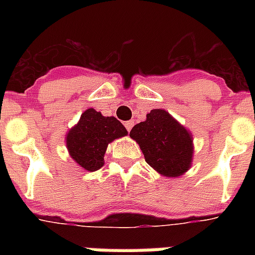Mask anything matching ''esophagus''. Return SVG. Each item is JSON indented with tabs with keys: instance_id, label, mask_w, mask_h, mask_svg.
<instances>
[{
	"instance_id": "1",
	"label": "esophagus",
	"mask_w": 255,
	"mask_h": 255,
	"mask_svg": "<svg viewBox=\"0 0 255 255\" xmlns=\"http://www.w3.org/2000/svg\"><path fill=\"white\" fill-rule=\"evenodd\" d=\"M124 126H126V128H127L128 132H129V131H131V129H132V127H133V122H126V123H124Z\"/></svg>"
}]
</instances>
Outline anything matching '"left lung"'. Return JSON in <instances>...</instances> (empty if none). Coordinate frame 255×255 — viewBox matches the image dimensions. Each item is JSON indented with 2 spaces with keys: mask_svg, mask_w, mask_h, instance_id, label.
Instances as JSON below:
<instances>
[{
  "mask_svg": "<svg viewBox=\"0 0 255 255\" xmlns=\"http://www.w3.org/2000/svg\"><path fill=\"white\" fill-rule=\"evenodd\" d=\"M129 136L139 143L146 162L164 176H180L191 165V135L164 109L147 113Z\"/></svg>",
  "mask_w": 255,
  "mask_h": 255,
  "instance_id": "left-lung-1",
  "label": "left lung"
}]
</instances>
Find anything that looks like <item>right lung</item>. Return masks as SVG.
<instances>
[{
    "label": "right lung",
    "mask_w": 255,
    "mask_h": 255,
    "mask_svg": "<svg viewBox=\"0 0 255 255\" xmlns=\"http://www.w3.org/2000/svg\"><path fill=\"white\" fill-rule=\"evenodd\" d=\"M127 135V129L116 117H105L93 108L67 135V147L76 164L84 171H98L104 165V154L113 139Z\"/></svg>",
    "instance_id": "obj_1"
}]
</instances>
